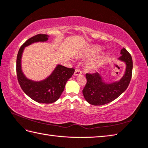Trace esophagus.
<instances>
[{"label": "esophagus", "mask_w": 148, "mask_h": 148, "mask_svg": "<svg viewBox=\"0 0 148 148\" xmlns=\"http://www.w3.org/2000/svg\"><path fill=\"white\" fill-rule=\"evenodd\" d=\"M82 74V71L79 70V69H76V71L74 72V76H78Z\"/></svg>", "instance_id": "1"}]
</instances>
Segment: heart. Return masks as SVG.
Masks as SVG:
<instances>
[{"label":"heart","mask_w":148,"mask_h":148,"mask_svg":"<svg viewBox=\"0 0 148 148\" xmlns=\"http://www.w3.org/2000/svg\"><path fill=\"white\" fill-rule=\"evenodd\" d=\"M99 50V48L98 47H96V46H94V47H92L90 51V53L93 54V53H95ZM101 62V58L99 56H97L96 58H95L94 59L92 60L91 61L88 63V66L89 69H94L96 67V66L99 64V63Z\"/></svg>","instance_id":"obj_1"}]
</instances>
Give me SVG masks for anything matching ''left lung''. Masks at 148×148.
I'll use <instances>...</instances> for the list:
<instances>
[{
  "label": "left lung",
  "instance_id": "1",
  "mask_svg": "<svg viewBox=\"0 0 148 148\" xmlns=\"http://www.w3.org/2000/svg\"><path fill=\"white\" fill-rule=\"evenodd\" d=\"M121 54L122 55L119 60L126 63V68L125 74L119 82L108 84L103 82L98 72L86 74V83L83 90V94L90 105L99 106L110 103L128 88L132 76V58L124 48L121 49Z\"/></svg>",
  "mask_w": 148,
  "mask_h": 148
}]
</instances>
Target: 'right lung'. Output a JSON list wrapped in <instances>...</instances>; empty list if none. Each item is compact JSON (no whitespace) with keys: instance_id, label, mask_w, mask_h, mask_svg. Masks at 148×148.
Here are the masks:
<instances>
[{"instance_id":"add662e5","label":"right lung","mask_w":148,"mask_h":148,"mask_svg":"<svg viewBox=\"0 0 148 148\" xmlns=\"http://www.w3.org/2000/svg\"><path fill=\"white\" fill-rule=\"evenodd\" d=\"M47 34H38L28 39L20 47L16 58V76L20 87L26 95L40 103H53L59 99L64 90L65 84L74 72V69L58 65L50 76L41 82H34L27 79L21 69L22 54L24 47L31 43L45 42Z\"/></svg>"}]
</instances>
